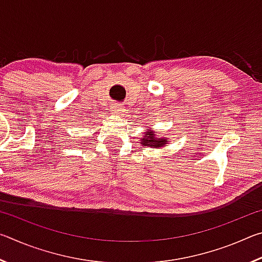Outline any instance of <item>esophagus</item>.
<instances>
[{
  "mask_svg": "<svg viewBox=\"0 0 262 262\" xmlns=\"http://www.w3.org/2000/svg\"><path fill=\"white\" fill-rule=\"evenodd\" d=\"M112 111L114 113H122L123 112V108L122 106L119 104V103H115L113 106H112Z\"/></svg>",
  "mask_w": 262,
  "mask_h": 262,
  "instance_id": "esophagus-1",
  "label": "esophagus"
}]
</instances>
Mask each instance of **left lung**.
I'll use <instances>...</instances> for the list:
<instances>
[{"label":"left lung","mask_w":262,"mask_h":262,"mask_svg":"<svg viewBox=\"0 0 262 262\" xmlns=\"http://www.w3.org/2000/svg\"><path fill=\"white\" fill-rule=\"evenodd\" d=\"M166 140L161 139V137H156V134L152 132H148L144 134V139H142V144H143V147H163L164 144L166 143Z\"/></svg>","instance_id":"left-lung-1"}]
</instances>
